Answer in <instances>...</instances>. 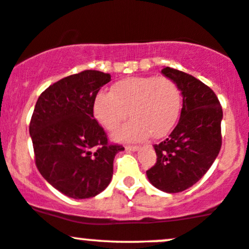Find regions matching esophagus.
Here are the masks:
<instances>
[{"label":"esophagus","instance_id":"esophagus-1","mask_svg":"<svg viewBox=\"0 0 249 249\" xmlns=\"http://www.w3.org/2000/svg\"><path fill=\"white\" fill-rule=\"evenodd\" d=\"M125 149L130 150V151H137V150H139V146L138 145H126L125 146Z\"/></svg>","mask_w":249,"mask_h":249}]
</instances>
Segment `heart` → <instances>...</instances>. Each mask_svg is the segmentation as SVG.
<instances>
[{"mask_svg":"<svg viewBox=\"0 0 249 249\" xmlns=\"http://www.w3.org/2000/svg\"><path fill=\"white\" fill-rule=\"evenodd\" d=\"M182 107L179 87L168 76H130L100 92L93 105L95 119L110 132L126 125L114 135L119 142H136L151 135L160 138L176 124Z\"/></svg>","mask_w":249,"mask_h":249,"instance_id":"heart-1","label":"heart"}]
</instances>
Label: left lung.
I'll list each match as a JSON object with an SVG mask.
<instances>
[{"label": "left lung", "instance_id": "left-lung-1", "mask_svg": "<svg viewBox=\"0 0 249 249\" xmlns=\"http://www.w3.org/2000/svg\"><path fill=\"white\" fill-rule=\"evenodd\" d=\"M162 73L182 92L181 117L168 138L155 144L157 162L146 170L149 181L165 193H181L200 181L222 145V107L216 94L195 76L164 67Z\"/></svg>", "mask_w": 249, "mask_h": 249}]
</instances>
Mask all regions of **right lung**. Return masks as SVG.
Returning <instances> with one entry per match:
<instances>
[{"mask_svg": "<svg viewBox=\"0 0 249 249\" xmlns=\"http://www.w3.org/2000/svg\"><path fill=\"white\" fill-rule=\"evenodd\" d=\"M108 73L86 70L47 87L29 124L34 160L43 178L72 198H89L110 183L114 156L124 147L108 142L94 119L98 92Z\"/></svg>", "mask_w": 249, "mask_h": 249, "instance_id": "1", "label": "right lung"}]
</instances>
